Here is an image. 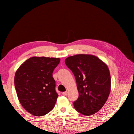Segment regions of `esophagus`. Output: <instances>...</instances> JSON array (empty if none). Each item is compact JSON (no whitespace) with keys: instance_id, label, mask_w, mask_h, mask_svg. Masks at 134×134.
<instances>
[{"instance_id":"esophagus-1","label":"esophagus","mask_w":134,"mask_h":134,"mask_svg":"<svg viewBox=\"0 0 134 134\" xmlns=\"http://www.w3.org/2000/svg\"><path fill=\"white\" fill-rule=\"evenodd\" d=\"M63 95H64V96H66V95L67 94V92H64L62 93Z\"/></svg>"}]
</instances>
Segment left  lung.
I'll return each instance as SVG.
<instances>
[{
  "label": "left lung",
  "mask_w": 134,
  "mask_h": 134,
  "mask_svg": "<svg viewBox=\"0 0 134 134\" xmlns=\"http://www.w3.org/2000/svg\"><path fill=\"white\" fill-rule=\"evenodd\" d=\"M75 77L79 92L74 107L86 116L96 113L105 105L110 92V75L107 65L97 57L77 54L65 60Z\"/></svg>",
  "instance_id": "1"
}]
</instances>
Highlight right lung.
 Instances as JSON below:
<instances>
[{
    "instance_id": "add662e5",
    "label": "right lung",
    "mask_w": 134,
    "mask_h": 134,
    "mask_svg": "<svg viewBox=\"0 0 134 134\" xmlns=\"http://www.w3.org/2000/svg\"><path fill=\"white\" fill-rule=\"evenodd\" d=\"M59 58L32 57L16 72L15 87L20 103L36 116L46 115L54 108L58 96L53 77Z\"/></svg>"
}]
</instances>
